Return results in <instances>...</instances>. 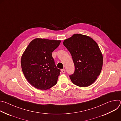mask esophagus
<instances>
[{
    "instance_id": "esophagus-1",
    "label": "esophagus",
    "mask_w": 121,
    "mask_h": 121,
    "mask_svg": "<svg viewBox=\"0 0 121 121\" xmlns=\"http://www.w3.org/2000/svg\"><path fill=\"white\" fill-rule=\"evenodd\" d=\"M61 72L63 73H65V69H61Z\"/></svg>"
}]
</instances>
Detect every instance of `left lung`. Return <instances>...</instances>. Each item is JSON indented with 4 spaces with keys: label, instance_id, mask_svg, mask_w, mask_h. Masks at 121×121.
Returning <instances> with one entry per match:
<instances>
[{
    "label": "left lung",
    "instance_id": "obj_1",
    "mask_svg": "<svg viewBox=\"0 0 121 121\" xmlns=\"http://www.w3.org/2000/svg\"><path fill=\"white\" fill-rule=\"evenodd\" d=\"M63 44L70 52L75 65V72L69 76L72 83L80 87L91 85L99 75L103 65L97 43L89 36L74 34L65 40Z\"/></svg>",
    "mask_w": 121,
    "mask_h": 121
}]
</instances>
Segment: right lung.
<instances>
[{"mask_svg": "<svg viewBox=\"0 0 121 121\" xmlns=\"http://www.w3.org/2000/svg\"><path fill=\"white\" fill-rule=\"evenodd\" d=\"M60 43V40L37 38L30 42L22 54V72L35 88L46 90L56 84L60 70L57 68L52 53Z\"/></svg>", "mask_w": 121, "mask_h": 121, "instance_id": "obj_1", "label": "right lung"}]
</instances>
